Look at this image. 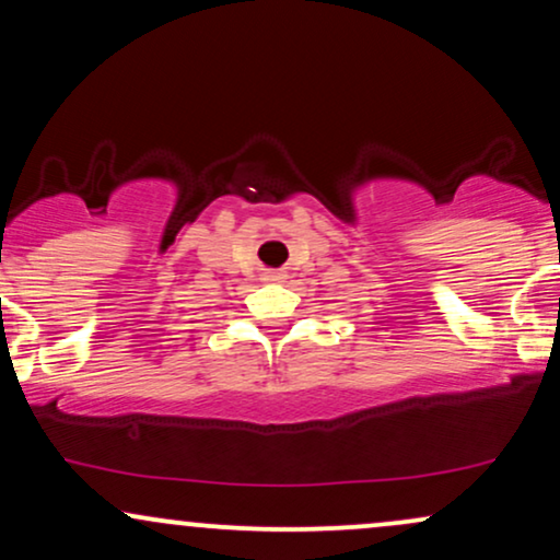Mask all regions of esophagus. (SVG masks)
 Segmentation results:
<instances>
[{
    "mask_svg": "<svg viewBox=\"0 0 560 560\" xmlns=\"http://www.w3.org/2000/svg\"><path fill=\"white\" fill-rule=\"evenodd\" d=\"M284 279H287L284 271H266V273H262V281H276V284H279V281H284Z\"/></svg>",
    "mask_w": 560,
    "mask_h": 560,
    "instance_id": "obj_1",
    "label": "esophagus"
}]
</instances>
